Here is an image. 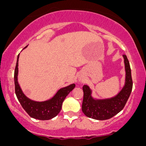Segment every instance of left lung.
<instances>
[{
	"mask_svg": "<svg viewBox=\"0 0 146 146\" xmlns=\"http://www.w3.org/2000/svg\"><path fill=\"white\" fill-rule=\"evenodd\" d=\"M123 56L126 70V82L123 89L117 96L110 99L95 100L91 96L92 92L89 87L86 85L82 87V111L88 117L97 120L109 119L118 114L126 105L133 88V80L129 60L126 55L123 54Z\"/></svg>",
	"mask_w": 146,
	"mask_h": 146,
	"instance_id": "1",
	"label": "left lung"
}]
</instances>
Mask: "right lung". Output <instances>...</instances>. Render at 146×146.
<instances>
[{"instance_id": "right-lung-1", "label": "right lung", "mask_w": 146, "mask_h": 146, "mask_svg": "<svg viewBox=\"0 0 146 146\" xmlns=\"http://www.w3.org/2000/svg\"><path fill=\"white\" fill-rule=\"evenodd\" d=\"M18 58L19 55L17 56V60L14 73L15 91L17 100L20 102L23 108L31 117L34 119H39V120H48V119L55 117L61 111L62 103L66 97L75 88L76 85L71 84L68 86L61 88L54 95V98H51L49 100L44 102L31 100L24 95L17 82Z\"/></svg>"}]
</instances>
